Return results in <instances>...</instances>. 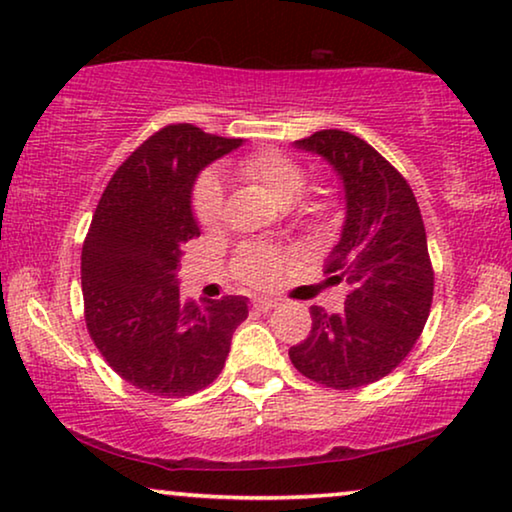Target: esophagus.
<instances>
[{
	"label": "esophagus",
	"instance_id": "obj_1",
	"mask_svg": "<svg viewBox=\"0 0 512 512\" xmlns=\"http://www.w3.org/2000/svg\"><path fill=\"white\" fill-rule=\"evenodd\" d=\"M251 307H254L256 312H268L272 307H277V300L275 298H254L251 300Z\"/></svg>",
	"mask_w": 512,
	"mask_h": 512
}]
</instances>
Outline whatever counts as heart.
Instances as JSON below:
<instances>
[{
    "instance_id": "obj_1",
    "label": "heart",
    "mask_w": 512,
    "mask_h": 512,
    "mask_svg": "<svg viewBox=\"0 0 512 512\" xmlns=\"http://www.w3.org/2000/svg\"><path fill=\"white\" fill-rule=\"evenodd\" d=\"M237 174L247 184L261 188L268 198L279 207H291L305 191L307 172L305 167L291 158L289 153L265 149L254 151L237 160ZM195 219L205 230H216L223 221V191L219 179L207 174L198 181L193 191ZM307 212L314 221H326L331 216V200L312 202ZM284 256L275 249H247L235 263L237 277L254 289L272 286L284 272Z\"/></svg>"
}]
</instances>
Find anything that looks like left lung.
I'll use <instances>...</instances> for the list:
<instances>
[{
	"mask_svg": "<svg viewBox=\"0 0 512 512\" xmlns=\"http://www.w3.org/2000/svg\"><path fill=\"white\" fill-rule=\"evenodd\" d=\"M333 167L345 193V223L326 261L331 282L349 286L345 310L312 305V331L289 349L298 373L331 389L389 375L424 331L433 268L415 193L389 160L345 130L293 142Z\"/></svg>",
	"mask_w": 512,
	"mask_h": 512,
	"instance_id": "1",
	"label": "left lung"
}]
</instances>
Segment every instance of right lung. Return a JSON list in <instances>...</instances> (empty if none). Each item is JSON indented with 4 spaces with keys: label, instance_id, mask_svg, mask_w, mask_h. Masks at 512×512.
<instances>
[{
    "label": "right lung",
    "instance_id": "add662e5",
    "mask_svg": "<svg viewBox=\"0 0 512 512\" xmlns=\"http://www.w3.org/2000/svg\"><path fill=\"white\" fill-rule=\"evenodd\" d=\"M242 139L165 125L114 172L81 251L86 326L104 361L153 396L181 398L212 384L244 296L179 303V256L200 235L191 195L198 174Z\"/></svg>",
    "mask_w": 512,
    "mask_h": 512
}]
</instances>
